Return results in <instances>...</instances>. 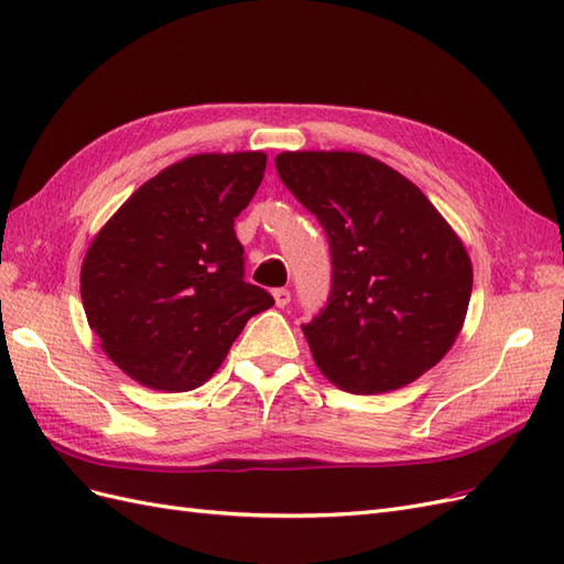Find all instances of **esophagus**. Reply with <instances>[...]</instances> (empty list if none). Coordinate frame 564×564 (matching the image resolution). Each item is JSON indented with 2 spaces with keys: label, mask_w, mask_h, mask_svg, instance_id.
Masks as SVG:
<instances>
[{
  "label": "esophagus",
  "mask_w": 564,
  "mask_h": 564,
  "mask_svg": "<svg viewBox=\"0 0 564 564\" xmlns=\"http://www.w3.org/2000/svg\"><path fill=\"white\" fill-rule=\"evenodd\" d=\"M272 299H275L278 308H284V305H289V301H292V292H289V289H275V292H272Z\"/></svg>",
  "instance_id": "34e87169"
}]
</instances>
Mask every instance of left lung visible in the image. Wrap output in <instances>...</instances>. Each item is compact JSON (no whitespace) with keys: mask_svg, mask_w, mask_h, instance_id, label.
<instances>
[{"mask_svg":"<svg viewBox=\"0 0 564 564\" xmlns=\"http://www.w3.org/2000/svg\"><path fill=\"white\" fill-rule=\"evenodd\" d=\"M275 166L329 237L332 294L303 324L315 365L355 395L416 381L464 327V242L412 181L362 152H280Z\"/></svg>","mask_w":564,"mask_h":564,"instance_id":"obj_1","label":"left lung"}]
</instances>
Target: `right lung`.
Masks as SVG:
<instances>
[{
    "label": "right lung",
    "mask_w": 564,
    "mask_h": 564,
    "mask_svg": "<svg viewBox=\"0 0 564 564\" xmlns=\"http://www.w3.org/2000/svg\"><path fill=\"white\" fill-rule=\"evenodd\" d=\"M265 152H204L145 181L84 256L79 292L100 348L152 390L199 388L272 296L245 282L235 218Z\"/></svg>",
    "instance_id": "add662e5"
}]
</instances>
